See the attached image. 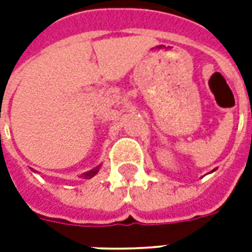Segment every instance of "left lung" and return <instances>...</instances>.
I'll return each instance as SVG.
<instances>
[{
	"label": "left lung",
	"mask_w": 252,
	"mask_h": 252,
	"mask_svg": "<svg viewBox=\"0 0 252 252\" xmlns=\"http://www.w3.org/2000/svg\"><path fill=\"white\" fill-rule=\"evenodd\" d=\"M213 171H215V170H213ZM213 171H212V172H213Z\"/></svg>",
	"instance_id": "1"
}]
</instances>
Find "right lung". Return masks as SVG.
<instances>
[{
    "label": "right lung",
    "instance_id": "1",
    "mask_svg": "<svg viewBox=\"0 0 252 252\" xmlns=\"http://www.w3.org/2000/svg\"><path fill=\"white\" fill-rule=\"evenodd\" d=\"M99 168H100V165L96 166V167H94V168H93V170H90V171L84 172V174H82V175H81V176H82L84 179H90V178H93V176H95V175H96V174H98Z\"/></svg>",
    "mask_w": 252,
    "mask_h": 252
}]
</instances>
